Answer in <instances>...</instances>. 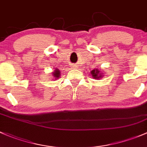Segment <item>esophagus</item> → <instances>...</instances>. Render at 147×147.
Here are the masks:
<instances>
[{
	"instance_id": "obj_1",
	"label": "esophagus",
	"mask_w": 147,
	"mask_h": 147,
	"mask_svg": "<svg viewBox=\"0 0 147 147\" xmlns=\"http://www.w3.org/2000/svg\"><path fill=\"white\" fill-rule=\"evenodd\" d=\"M71 67L73 68V69H76L77 65L76 64H71Z\"/></svg>"
}]
</instances>
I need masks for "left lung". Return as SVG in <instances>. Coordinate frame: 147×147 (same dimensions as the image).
Returning a JSON list of instances; mask_svg holds the SVG:
<instances>
[{"mask_svg":"<svg viewBox=\"0 0 147 147\" xmlns=\"http://www.w3.org/2000/svg\"><path fill=\"white\" fill-rule=\"evenodd\" d=\"M90 74H91L93 78H94V79H96V80L100 79V78H102V77L104 76V74L102 73L101 71H100L98 69H93V71H90Z\"/></svg>","mask_w":147,"mask_h":147,"instance_id":"obj_1","label":"left lung"}]
</instances>
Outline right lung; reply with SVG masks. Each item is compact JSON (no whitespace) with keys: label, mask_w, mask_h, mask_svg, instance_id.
<instances>
[{"label":"right lung","mask_w":147,"mask_h":147,"mask_svg":"<svg viewBox=\"0 0 147 147\" xmlns=\"http://www.w3.org/2000/svg\"><path fill=\"white\" fill-rule=\"evenodd\" d=\"M52 76L54 79H58V78H59L60 76H61V72H60L59 69L56 68L54 70V71L52 72Z\"/></svg>","instance_id":"1"}]
</instances>
